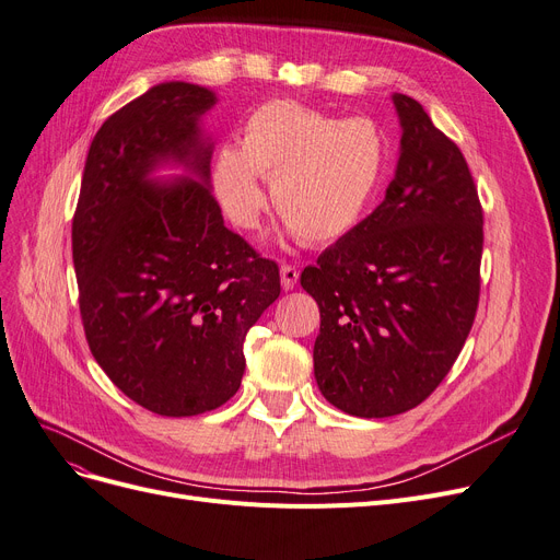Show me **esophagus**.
I'll return each instance as SVG.
<instances>
[{
  "instance_id": "esophagus-1",
  "label": "esophagus",
  "mask_w": 560,
  "mask_h": 560,
  "mask_svg": "<svg viewBox=\"0 0 560 560\" xmlns=\"http://www.w3.org/2000/svg\"><path fill=\"white\" fill-rule=\"evenodd\" d=\"M279 275H281L283 290H293L298 285V281H300V272H298V267H293V265H281Z\"/></svg>"
}]
</instances>
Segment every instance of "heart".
Here are the masks:
<instances>
[{
  "label": "heart",
  "mask_w": 560,
  "mask_h": 560,
  "mask_svg": "<svg viewBox=\"0 0 560 560\" xmlns=\"http://www.w3.org/2000/svg\"><path fill=\"white\" fill-rule=\"evenodd\" d=\"M386 172V139L371 118H340L290 101L256 107L242 141L224 143L212 183L231 222L256 229L270 180L277 212L308 245L352 233Z\"/></svg>",
  "instance_id": "1"
}]
</instances>
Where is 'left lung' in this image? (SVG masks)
<instances>
[{
	"label": "left lung",
	"mask_w": 560,
	"mask_h": 560,
	"mask_svg": "<svg viewBox=\"0 0 560 560\" xmlns=\"http://www.w3.org/2000/svg\"><path fill=\"white\" fill-rule=\"evenodd\" d=\"M400 151L384 201L304 267L318 302L313 373L346 415L423 402L455 363L480 293L482 210L457 145L409 95H392Z\"/></svg>",
	"instance_id": "left-lung-1"
}]
</instances>
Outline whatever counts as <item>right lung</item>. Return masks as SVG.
I'll use <instances>...</instances> for the list:
<instances>
[{"label": "right lung", "instance_id": "1", "mask_svg": "<svg viewBox=\"0 0 560 560\" xmlns=\"http://www.w3.org/2000/svg\"><path fill=\"white\" fill-rule=\"evenodd\" d=\"M212 89L162 82L112 114L84 164L72 262L91 354L130 400L197 417L235 396L247 331L279 267L224 226L212 197ZM178 171L168 179L159 172Z\"/></svg>", "mask_w": 560, "mask_h": 560}]
</instances>
